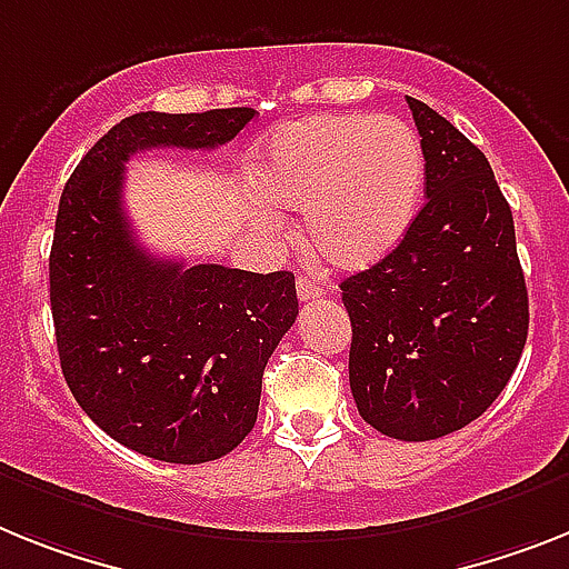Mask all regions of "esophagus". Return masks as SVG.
Here are the masks:
<instances>
[{"mask_svg":"<svg viewBox=\"0 0 569 569\" xmlns=\"http://www.w3.org/2000/svg\"><path fill=\"white\" fill-rule=\"evenodd\" d=\"M298 298L303 300V303H309V300H315L318 295H321V286L315 283L312 277H298Z\"/></svg>","mask_w":569,"mask_h":569,"instance_id":"1","label":"esophagus"}]
</instances>
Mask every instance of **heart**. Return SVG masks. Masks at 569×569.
<instances>
[{
	"instance_id": "b5f03b06",
	"label": "heart",
	"mask_w": 569,
	"mask_h": 569,
	"mask_svg": "<svg viewBox=\"0 0 569 569\" xmlns=\"http://www.w3.org/2000/svg\"><path fill=\"white\" fill-rule=\"evenodd\" d=\"M251 179L269 204L303 211L300 240L329 269L361 271L405 240L425 190V147L396 114L321 112L271 132ZM254 222L280 219L254 208Z\"/></svg>"
}]
</instances>
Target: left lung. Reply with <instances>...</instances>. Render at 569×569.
Wrapping results in <instances>:
<instances>
[{"instance_id": "1", "label": "left lung", "mask_w": 569, "mask_h": 569, "mask_svg": "<svg viewBox=\"0 0 569 569\" xmlns=\"http://www.w3.org/2000/svg\"><path fill=\"white\" fill-rule=\"evenodd\" d=\"M425 147V202L405 240L347 277L358 413L405 442L475 422L520 361L529 298L512 208L489 161L439 112L408 98Z\"/></svg>"}]
</instances>
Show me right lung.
<instances>
[{
    "label": "right lung",
    "instance_id": "obj_1",
    "mask_svg": "<svg viewBox=\"0 0 569 569\" xmlns=\"http://www.w3.org/2000/svg\"><path fill=\"white\" fill-rule=\"evenodd\" d=\"M251 118L248 107L130 114L60 196L49 280L66 385L98 428L152 460H219L251 433L298 292L292 271L147 254L123 213V164L156 147L213 150Z\"/></svg>",
    "mask_w": 569,
    "mask_h": 569
}]
</instances>
